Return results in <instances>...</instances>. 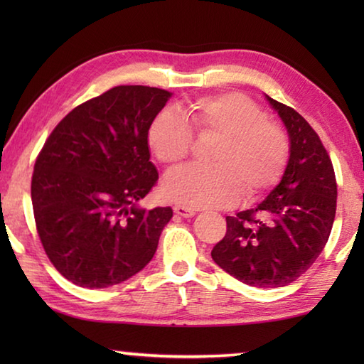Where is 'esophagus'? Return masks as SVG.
<instances>
[{"mask_svg": "<svg viewBox=\"0 0 364 364\" xmlns=\"http://www.w3.org/2000/svg\"><path fill=\"white\" fill-rule=\"evenodd\" d=\"M173 210L176 215H180V217H183V218H191L196 215V210H193V208H186L183 205H175Z\"/></svg>", "mask_w": 364, "mask_h": 364, "instance_id": "1", "label": "esophagus"}]
</instances>
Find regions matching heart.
<instances>
[{"instance_id": "1", "label": "heart", "mask_w": 364, "mask_h": 364, "mask_svg": "<svg viewBox=\"0 0 364 364\" xmlns=\"http://www.w3.org/2000/svg\"><path fill=\"white\" fill-rule=\"evenodd\" d=\"M218 138L210 167H186L165 178L162 194L186 208L226 207L241 197L255 199L284 173L289 136L267 112L241 93L199 97L183 117L162 110L152 120L147 143L160 162L176 167L193 149L194 134Z\"/></svg>"}]
</instances>
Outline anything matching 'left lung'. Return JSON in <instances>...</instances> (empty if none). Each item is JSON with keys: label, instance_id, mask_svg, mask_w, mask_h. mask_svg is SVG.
<instances>
[{"label": "left lung", "instance_id": "obj_1", "mask_svg": "<svg viewBox=\"0 0 364 364\" xmlns=\"http://www.w3.org/2000/svg\"><path fill=\"white\" fill-rule=\"evenodd\" d=\"M284 123L289 160L281 181L255 208L226 217V234L213 262L252 287H282L321 254L336 217L334 167L304 117L264 95Z\"/></svg>", "mask_w": 364, "mask_h": 364}]
</instances>
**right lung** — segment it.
<instances>
[{
    "instance_id": "right-lung-1",
    "label": "right lung",
    "mask_w": 364,
    "mask_h": 364,
    "mask_svg": "<svg viewBox=\"0 0 364 364\" xmlns=\"http://www.w3.org/2000/svg\"><path fill=\"white\" fill-rule=\"evenodd\" d=\"M170 97L115 86L67 114L43 146L32 176L35 223L48 258L73 284H120L156 254L173 210H146L139 200L159 178L147 132Z\"/></svg>"
}]
</instances>
